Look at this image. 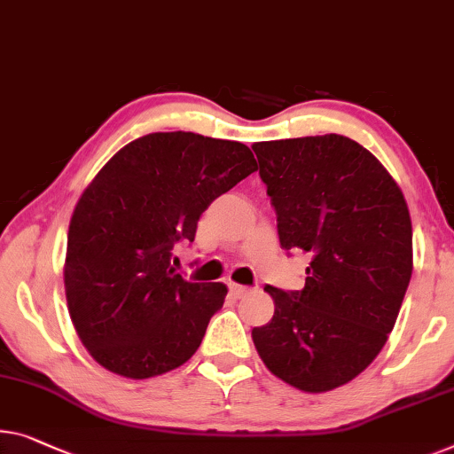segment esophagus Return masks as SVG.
<instances>
[{
    "mask_svg": "<svg viewBox=\"0 0 454 454\" xmlns=\"http://www.w3.org/2000/svg\"><path fill=\"white\" fill-rule=\"evenodd\" d=\"M230 294H232L234 297H245L247 294H250V287L239 286V283H230Z\"/></svg>",
    "mask_w": 454,
    "mask_h": 454,
    "instance_id": "esophagus-1",
    "label": "esophagus"
}]
</instances>
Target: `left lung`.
I'll return each mask as SVG.
<instances>
[{"label": "left lung", "mask_w": 454, "mask_h": 454, "mask_svg": "<svg viewBox=\"0 0 454 454\" xmlns=\"http://www.w3.org/2000/svg\"><path fill=\"white\" fill-rule=\"evenodd\" d=\"M281 248L312 254L301 292L267 286L275 314L253 328L281 381L322 394L353 381L387 342L411 277L402 189L367 148L340 134L254 142Z\"/></svg>", "instance_id": "left-lung-1"}]
</instances>
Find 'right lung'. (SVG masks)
<instances>
[{
	"label": "right lung",
	"mask_w": 454,
	"mask_h": 454,
	"mask_svg": "<svg viewBox=\"0 0 454 454\" xmlns=\"http://www.w3.org/2000/svg\"><path fill=\"white\" fill-rule=\"evenodd\" d=\"M242 142L154 132L114 154L73 212L65 294L83 347L101 367L148 379L184 364L224 306V283L185 281L171 267L207 206L254 173Z\"/></svg>",
	"instance_id": "1"
}]
</instances>
